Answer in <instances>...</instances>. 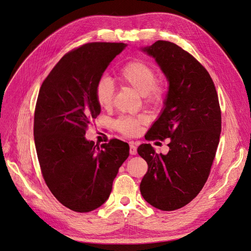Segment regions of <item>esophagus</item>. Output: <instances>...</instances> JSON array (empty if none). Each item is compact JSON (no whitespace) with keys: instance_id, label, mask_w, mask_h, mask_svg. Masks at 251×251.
Returning <instances> with one entry per match:
<instances>
[{"instance_id":"1","label":"esophagus","mask_w":251,"mask_h":251,"mask_svg":"<svg viewBox=\"0 0 251 251\" xmlns=\"http://www.w3.org/2000/svg\"><path fill=\"white\" fill-rule=\"evenodd\" d=\"M130 154L131 155H136V154H137V148H136V146H134L132 142L130 143Z\"/></svg>"}]
</instances>
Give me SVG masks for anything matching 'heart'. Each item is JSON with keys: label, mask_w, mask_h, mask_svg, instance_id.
Listing matches in <instances>:
<instances>
[{"label": "heart", "mask_w": 251, "mask_h": 251, "mask_svg": "<svg viewBox=\"0 0 251 251\" xmlns=\"http://www.w3.org/2000/svg\"><path fill=\"white\" fill-rule=\"evenodd\" d=\"M117 78L123 85L137 91L150 105H160L168 93L166 83L162 79L156 78L154 68L141 59H134L126 63L119 70ZM114 94L115 89L109 78L103 77L98 80L95 87V98L100 108L108 109L111 107ZM146 123L147 119L144 116H123L114 123V126L120 134L133 137L139 134L141 126Z\"/></svg>", "instance_id": "heart-1"}]
</instances>
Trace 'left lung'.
I'll return each instance as SVG.
<instances>
[{
  "label": "left lung",
  "mask_w": 251,
  "mask_h": 251,
  "mask_svg": "<svg viewBox=\"0 0 251 251\" xmlns=\"http://www.w3.org/2000/svg\"><path fill=\"white\" fill-rule=\"evenodd\" d=\"M142 51L153 56L170 82L160 116L148 140L170 138L166 155L149 143L138 147L148 172L140 193L151 206L176 210L195 199L209 176L221 134V109L215 83L192 54L168 41Z\"/></svg>",
  "instance_id": "left-lung-1"
}]
</instances>
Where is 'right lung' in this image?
<instances>
[{
    "instance_id": "right-lung-1",
    "label": "right lung",
    "mask_w": 251,
    "mask_h": 251,
    "mask_svg": "<svg viewBox=\"0 0 251 251\" xmlns=\"http://www.w3.org/2000/svg\"><path fill=\"white\" fill-rule=\"evenodd\" d=\"M124 43H89L60 58L43 81L33 135L43 178L53 196L73 211H92L108 200L113 181L128 157V144L100 147L86 139L100 115L95 87Z\"/></svg>"
}]
</instances>
